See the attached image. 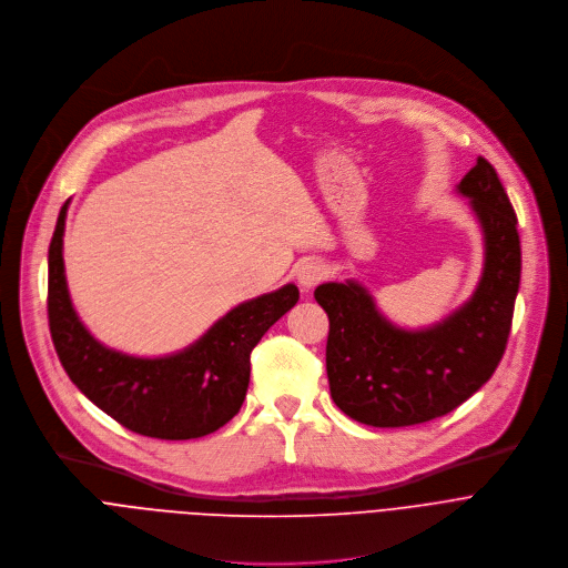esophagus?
Returning a JSON list of instances; mask_svg holds the SVG:
<instances>
[{
    "label": "esophagus",
    "instance_id": "obj_1",
    "mask_svg": "<svg viewBox=\"0 0 568 568\" xmlns=\"http://www.w3.org/2000/svg\"><path fill=\"white\" fill-rule=\"evenodd\" d=\"M295 277H297V284L304 291H311V288H315L324 280V266L320 262H315V260H304V262L297 264Z\"/></svg>",
    "mask_w": 568,
    "mask_h": 568
}]
</instances>
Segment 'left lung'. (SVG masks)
<instances>
[{
  "label": "left lung",
  "instance_id": "1",
  "mask_svg": "<svg viewBox=\"0 0 568 568\" xmlns=\"http://www.w3.org/2000/svg\"><path fill=\"white\" fill-rule=\"evenodd\" d=\"M457 192L470 199L484 233L481 280L457 311L425 328H403L356 280L315 288L328 315L331 398L358 423L407 427L457 409L490 381L506 352L521 277L517 214L481 156Z\"/></svg>",
  "mask_w": 568,
  "mask_h": 568
}]
</instances>
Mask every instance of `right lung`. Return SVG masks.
I'll use <instances>...</instances> for the list:
<instances>
[{"instance_id": "right-lung-1", "label": "right lung", "mask_w": 568, "mask_h": 568, "mask_svg": "<svg viewBox=\"0 0 568 568\" xmlns=\"http://www.w3.org/2000/svg\"><path fill=\"white\" fill-rule=\"evenodd\" d=\"M69 201L49 246V326L71 383L123 427L165 440L205 436L242 407L251 352L297 300L295 284L264 293L219 317L183 352L139 358L100 345L80 322L67 288L62 237Z\"/></svg>"}]
</instances>
